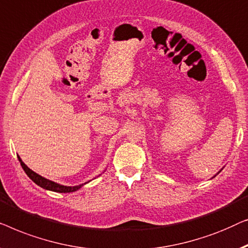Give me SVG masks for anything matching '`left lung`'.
Masks as SVG:
<instances>
[{"label":"left lung","mask_w":248,"mask_h":248,"mask_svg":"<svg viewBox=\"0 0 248 248\" xmlns=\"http://www.w3.org/2000/svg\"><path fill=\"white\" fill-rule=\"evenodd\" d=\"M222 169H224V167H222ZM222 169H221V170H219V172H218V173H217V174H216V175H218V174H219V173H220V172H221V170H222ZM216 175H215V176H216ZM215 176H214V177H215Z\"/></svg>","instance_id":"8db88e82"}]
</instances>
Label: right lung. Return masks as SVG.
<instances>
[{
  "label": "right lung",
  "mask_w": 248,
  "mask_h": 248,
  "mask_svg": "<svg viewBox=\"0 0 248 248\" xmlns=\"http://www.w3.org/2000/svg\"><path fill=\"white\" fill-rule=\"evenodd\" d=\"M18 159L21 164V166H22V169L24 172L28 176L30 177L31 180L33 181L34 183L37 184V186H39L40 187H43L45 190H49V191H54V192H59V193H69V192H75V191H78L81 189V187L84 186V184L89 183L86 182L84 184H79V186H62V184H59V183H56L54 181H50L46 179V177L39 175V174H37L36 172H33L32 170H30L29 167H28L26 164L22 162V159L20 158V156L18 155Z\"/></svg>",
  "instance_id": "right-lung-1"
}]
</instances>
